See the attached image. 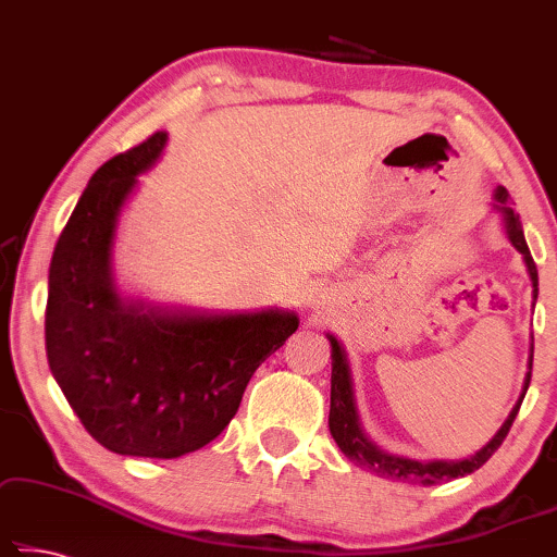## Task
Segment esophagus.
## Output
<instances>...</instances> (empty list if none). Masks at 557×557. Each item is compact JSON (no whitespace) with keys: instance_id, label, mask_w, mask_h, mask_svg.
Listing matches in <instances>:
<instances>
[{"instance_id":"1","label":"esophagus","mask_w":557,"mask_h":557,"mask_svg":"<svg viewBox=\"0 0 557 557\" xmlns=\"http://www.w3.org/2000/svg\"><path fill=\"white\" fill-rule=\"evenodd\" d=\"M317 306H324V304H321V301H317Z\"/></svg>"}]
</instances>
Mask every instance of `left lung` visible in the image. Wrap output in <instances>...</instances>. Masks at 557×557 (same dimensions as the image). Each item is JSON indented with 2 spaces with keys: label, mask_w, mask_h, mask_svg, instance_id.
Returning <instances> with one entry per match:
<instances>
[{
  "label": "left lung",
  "mask_w": 557,
  "mask_h": 557,
  "mask_svg": "<svg viewBox=\"0 0 557 557\" xmlns=\"http://www.w3.org/2000/svg\"><path fill=\"white\" fill-rule=\"evenodd\" d=\"M493 211L499 213V221H503L505 236L515 246V251L522 256L525 261L528 276L533 281V296L537 298V269L533 256H530V248L525 244V233H522L520 215L512 211L510 196L503 185H497L493 196ZM329 344H332V409H329V432H332L334 442L338 449L351 459L354 465L364 467L367 472H374L379 478L397 480V482H409V485H437L442 480H455L465 478L474 470H480L482 465L487 462L490 457L497 453V447L503 445V440L510 432V426L518 417V409L525 399V392L530 386V372H533V344H530V359H528V374L525 384H522V392L510 414L503 422V426L493 434V440L487 445H482L478 453L462 459H412L392 455L376 445V442L369 440V434L361 426V417L357 409V394H354V379H351V367L349 357H346L344 344L338 342L334 334H326Z\"/></svg>",
  "instance_id": "left-lung-1"
}]
</instances>
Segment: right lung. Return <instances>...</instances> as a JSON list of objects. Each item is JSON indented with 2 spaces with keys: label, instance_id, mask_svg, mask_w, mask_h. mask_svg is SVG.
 Instances as JSON below:
<instances>
[{
  "label": "right lung",
  "instance_id": "add662e5",
  "mask_svg": "<svg viewBox=\"0 0 557 557\" xmlns=\"http://www.w3.org/2000/svg\"><path fill=\"white\" fill-rule=\"evenodd\" d=\"M168 133L92 175L60 233L47 286L45 344L54 382L85 430L115 455L175 459L219 437L296 311H198L125 296L115 281L120 215Z\"/></svg>",
  "mask_w": 557,
  "mask_h": 557
}]
</instances>
